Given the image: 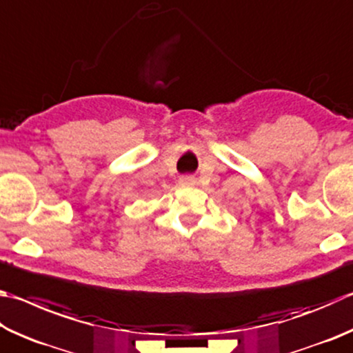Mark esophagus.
<instances>
[{
    "label": "esophagus",
    "instance_id": "obj_1",
    "mask_svg": "<svg viewBox=\"0 0 353 353\" xmlns=\"http://www.w3.org/2000/svg\"><path fill=\"white\" fill-rule=\"evenodd\" d=\"M181 187H193L194 185V177L193 176H183L181 181H179Z\"/></svg>",
    "mask_w": 353,
    "mask_h": 353
}]
</instances>
